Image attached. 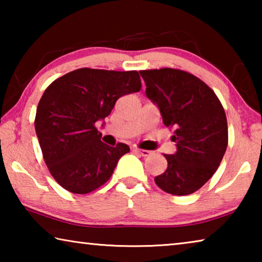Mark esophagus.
<instances>
[{"label": "esophagus", "instance_id": "esophagus-1", "mask_svg": "<svg viewBox=\"0 0 262 262\" xmlns=\"http://www.w3.org/2000/svg\"><path fill=\"white\" fill-rule=\"evenodd\" d=\"M133 151H134L135 154L141 155L142 157H147L150 155V151H148V150H143V149H139V148H133Z\"/></svg>", "mask_w": 262, "mask_h": 262}]
</instances>
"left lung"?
Masks as SVG:
<instances>
[{"mask_svg": "<svg viewBox=\"0 0 262 262\" xmlns=\"http://www.w3.org/2000/svg\"><path fill=\"white\" fill-rule=\"evenodd\" d=\"M145 95L158 107L166 127L176 128L177 151L164 155L167 168L155 177L164 192L188 195L201 188L220 166L228 147V122L215 92L183 70L140 72Z\"/></svg>", "mask_w": 262, "mask_h": 262, "instance_id": "left-lung-1", "label": "left lung"}]
</instances>
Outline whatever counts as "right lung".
I'll return each instance as SVG.
<instances>
[{"label":"right lung","mask_w":262,"mask_h":262,"mask_svg":"<svg viewBox=\"0 0 262 262\" xmlns=\"http://www.w3.org/2000/svg\"><path fill=\"white\" fill-rule=\"evenodd\" d=\"M135 70L82 68L55 79L38 104L34 128L51 174L64 189L86 194L105 184L129 147H110L96 128L120 97L140 91Z\"/></svg>","instance_id":"add662e5"}]
</instances>
